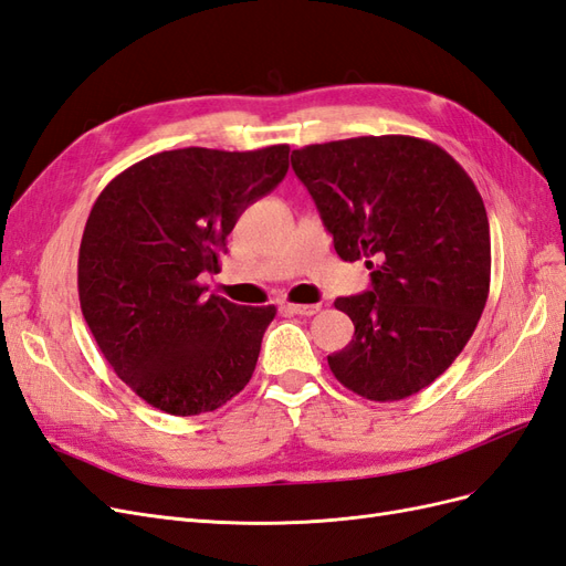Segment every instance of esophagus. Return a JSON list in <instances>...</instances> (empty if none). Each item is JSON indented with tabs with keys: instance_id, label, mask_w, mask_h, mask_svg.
Segmentation results:
<instances>
[{
	"instance_id": "34e87169",
	"label": "esophagus",
	"mask_w": 566,
	"mask_h": 566,
	"mask_svg": "<svg viewBox=\"0 0 566 566\" xmlns=\"http://www.w3.org/2000/svg\"><path fill=\"white\" fill-rule=\"evenodd\" d=\"M285 310L290 314H297V316H314L321 306L318 304H285Z\"/></svg>"
}]
</instances>
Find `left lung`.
Here are the masks:
<instances>
[{
    "label": "left lung",
    "mask_w": 566,
    "mask_h": 566,
    "mask_svg": "<svg viewBox=\"0 0 566 566\" xmlns=\"http://www.w3.org/2000/svg\"><path fill=\"white\" fill-rule=\"evenodd\" d=\"M335 252L366 260L370 290L335 300L354 323L328 356L335 378L370 401L432 385L468 345L491 283L484 200L447 150L403 134L293 150Z\"/></svg>",
    "instance_id": "obj_1"
}]
</instances>
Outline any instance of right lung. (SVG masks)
Returning a JSON list of instances; mask_svg holds the SVG:
<instances>
[{"label": "right lung", "mask_w": 566, "mask_h": 566, "mask_svg": "<svg viewBox=\"0 0 566 566\" xmlns=\"http://www.w3.org/2000/svg\"><path fill=\"white\" fill-rule=\"evenodd\" d=\"M287 144L177 148L119 172L90 212L77 260L82 316L134 394L169 416L217 410L254 373L276 306L205 295L227 235L287 172Z\"/></svg>", "instance_id": "add662e5"}]
</instances>
